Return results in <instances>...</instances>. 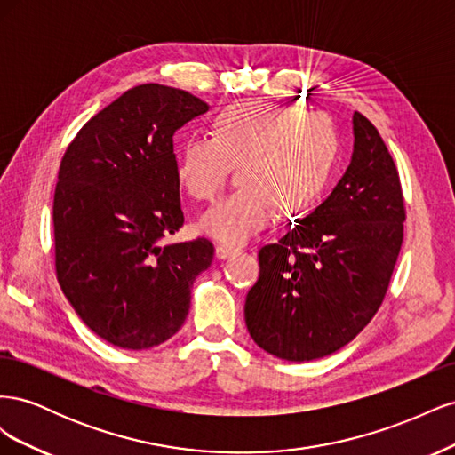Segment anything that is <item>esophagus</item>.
Segmentation results:
<instances>
[{
	"mask_svg": "<svg viewBox=\"0 0 455 455\" xmlns=\"http://www.w3.org/2000/svg\"><path fill=\"white\" fill-rule=\"evenodd\" d=\"M241 252V249H237V246H231V244H216V256L218 258H229L233 254Z\"/></svg>",
	"mask_w": 455,
	"mask_h": 455,
	"instance_id": "34e87169",
	"label": "esophagus"
}]
</instances>
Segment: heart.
Segmentation results:
<instances>
[{"label": "heart", "mask_w": 455, "mask_h": 455, "mask_svg": "<svg viewBox=\"0 0 455 455\" xmlns=\"http://www.w3.org/2000/svg\"><path fill=\"white\" fill-rule=\"evenodd\" d=\"M338 159V134L321 114L266 102H237L178 156V180L197 201H214L239 167L241 186L201 216L211 237L239 244L273 218L319 199Z\"/></svg>", "instance_id": "b5f03b06"}]
</instances>
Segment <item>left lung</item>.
Here are the masks:
<instances>
[{"label":"left lung","mask_w":455,"mask_h":455,"mask_svg":"<svg viewBox=\"0 0 455 455\" xmlns=\"http://www.w3.org/2000/svg\"><path fill=\"white\" fill-rule=\"evenodd\" d=\"M351 164L330 197L258 252L244 321L258 346L284 361L341 349L371 321L401 252L406 206L378 129L353 116Z\"/></svg>","instance_id":"left-lung-1"}]
</instances>
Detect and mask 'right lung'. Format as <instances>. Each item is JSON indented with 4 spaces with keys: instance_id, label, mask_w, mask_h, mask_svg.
I'll use <instances>...</instances> for the list:
<instances>
[{
    "instance_id": "right-lung-1",
    "label": "right lung",
    "mask_w": 455,
    "mask_h": 455,
    "mask_svg": "<svg viewBox=\"0 0 455 455\" xmlns=\"http://www.w3.org/2000/svg\"><path fill=\"white\" fill-rule=\"evenodd\" d=\"M206 106L182 89L123 92L79 129L54 188V269L92 332L149 349L186 321L191 284L211 266L209 239L161 246L184 226L172 136Z\"/></svg>"
}]
</instances>
